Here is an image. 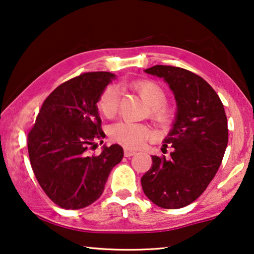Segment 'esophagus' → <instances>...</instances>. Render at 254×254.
<instances>
[{
    "mask_svg": "<svg viewBox=\"0 0 254 254\" xmlns=\"http://www.w3.org/2000/svg\"><path fill=\"white\" fill-rule=\"evenodd\" d=\"M134 154H135V152L132 151V149H128V148L124 149V155H126L127 158H131V156H133Z\"/></svg>",
    "mask_w": 254,
    "mask_h": 254,
    "instance_id": "esophagus-1",
    "label": "esophagus"
}]
</instances>
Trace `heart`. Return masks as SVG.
Instances as JSON below:
<instances>
[{"label": "heart", "instance_id": "1", "mask_svg": "<svg viewBox=\"0 0 254 254\" xmlns=\"http://www.w3.org/2000/svg\"><path fill=\"white\" fill-rule=\"evenodd\" d=\"M134 90L151 106V114L156 120L166 119L167 112L164 108L166 93L154 81L139 80L133 83ZM120 105V91L114 85L107 86L98 100L100 113L106 117H112L116 114ZM113 139L122 142L127 147L138 148L153 137V131L145 124L121 121L113 124L109 128Z\"/></svg>", "mask_w": 254, "mask_h": 254}]
</instances>
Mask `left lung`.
<instances>
[{"label":"left lung","mask_w":254,"mask_h":254,"mask_svg":"<svg viewBox=\"0 0 254 254\" xmlns=\"http://www.w3.org/2000/svg\"><path fill=\"white\" fill-rule=\"evenodd\" d=\"M145 72L163 78L174 92L177 115L153 155L141 187L152 202L167 209L182 208L198 199L215 176L228 145V122L219 95L205 79L183 67L154 65Z\"/></svg>","instance_id":"8db88e82"}]
</instances>
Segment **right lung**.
I'll return each mask as SVG.
<instances>
[{"instance_id": "obj_1", "label": "right lung", "mask_w": 254, "mask_h": 254, "mask_svg": "<svg viewBox=\"0 0 254 254\" xmlns=\"http://www.w3.org/2000/svg\"><path fill=\"white\" fill-rule=\"evenodd\" d=\"M114 77L105 71L85 72L61 84L42 103L27 134L38 183L62 208H84L99 199L110 171L123 159L119 144L87 155L106 137L96 102Z\"/></svg>"}]
</instances>
